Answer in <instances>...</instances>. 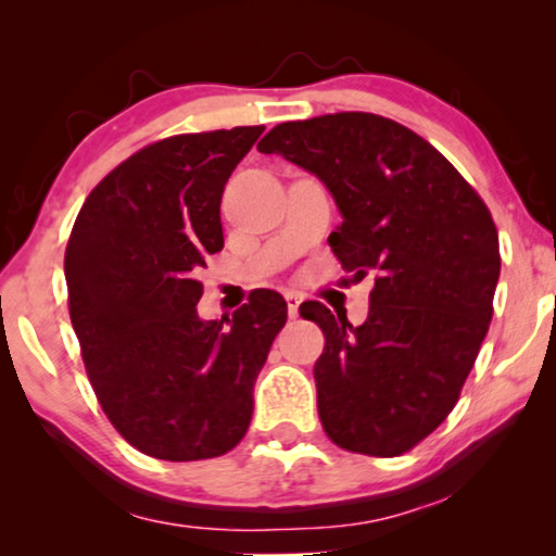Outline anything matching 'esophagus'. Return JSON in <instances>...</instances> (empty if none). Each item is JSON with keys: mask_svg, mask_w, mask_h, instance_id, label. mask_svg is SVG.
<instances>
[{"mask_svg": "<svg viewBox=\"0 0 556 556\" xmlns=\"http://www.w3.org/2000/svg\"><path fill=\"white\" fill-rule=\"evenodd\" d=\"M286 303H288V316L295 318L299 316V306H301V295L295 291H288L286 293Z\"/></svg>", "mask_w": 556, "mask_h": 556, "instance_id": "esophagus-1", "label": "esophagus"}]
</instances>
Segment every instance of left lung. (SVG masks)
Masks as SVG:
<instances>
[{"label":"left lung","instance_id":"obj_1","mask_svg":"<svg viewBox=\"0 0 556 556\" xmlns=\"http://www.w3.org/2000/svg\"><path fill=\"white\" fill-rule=\"evenodd\" d=\"M316 174L341 212L329 245L346 273H375L369 316L352 326L301 303L326 346L318 417L344 451L392 458L458 402L493 316L501 255L491 212L422 136L375 113L278 124L257 143Z\"/></svg>","mask_w":556,"mask_h":556}]
</instances>
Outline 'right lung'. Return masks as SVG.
Segmentation results:
<instances>
[{
  "label": "right lung",
  "instance_id": "1",
  "mask_svg": "<svg viewBox=\"0 0 556 556\" xmlns=\"http://www.w3.org/2000/svg\"><path fill=\"white\" fill-rule=\"evenodd\" d=\"M261 134L235 126L136 151L88 194L67 240V303L88 379L113 428L151 458L232 451L286 326L283 295L268 288L227 326L197 314V273L225 245V185Z\"/></svg>",
  "mask_w": 556,
  "mask_h": 556
}]
</instances>
